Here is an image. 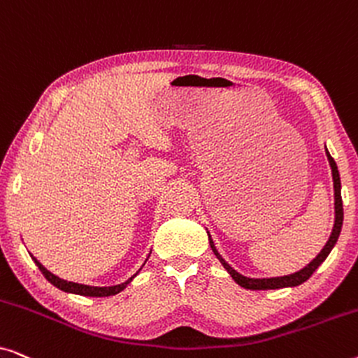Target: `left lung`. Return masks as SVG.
Here are the masks:
<instances>
[{"label": "left lung", "mask_w": 358, "mask_h": 358, "mask_svg": "<svg viewBox=\"0 0 358 358\" xmlns=\"http://www.w3.org/2000/svg\"><path fill=\"white\" fill-rule=\"evenodd\" d=\"M326 156H327V159H329V164H331V169H332V180H334V200H336V202H334V207H336L334 228H332L331 236H329V239H327L326 246L322 248V251L317 254L316 259H313V261L308 264L305 268H301L300 272L290 273V275H283V277H273V278H249V277H244V275H241V273H238L236 271H234V268L229 266V264L224 261L222 256H220L217 248H215V244L212 241V238H210V234H208L210 246H212V251L215 252V256L218 257V261L223 264V267L227 268L228 273L233 277V280L236 282L238 285H241L243 288H248V290H275V288L301 285V283L306 282L308 278L313 275V272H315L316 268L326 261V257L329 256V252L332 251V248H334V244L337 243V238H339V234H341L342 222H344V208H342L341 178H339V171H337V164H336V161L332 159V156L329 155V151H327V150H326Z\"/></svg>", "instance_id": "obj_1"}]
</instances>
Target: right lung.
I'll return each instance as SVG.
<instances>
[{
    "label": "right lung",
    "mask_w": 358,
    "mask_h": 358,
    "mask_svg": "<svg viewBox=\"0 0 358 358\" xmlns=\"http://www.w3.org/2000/svg\"><path fill=\"white\" fill-rule=\"evenodd\" d=\"M34 262H36V266L38 267V271L43 273V277L47 278L48 282L52 283V285H55L57 288H60L63 292H68V293H76V295H83V296H112V295H117V293H120L124 288L129 285V283L134 280V277L136 275V272L134 277H130L129 280L120 283V285H114V287H90V285H81V283H75V282H68V280H63V278L53 275L52 272H48L45 267L42 266L41 262L37 261L36 257H32Z\"/></svg>",
    "instance_id": "add662e5"
}]
</instances>
